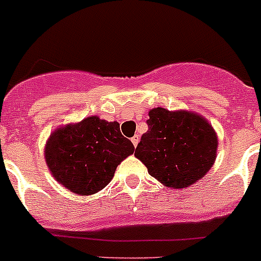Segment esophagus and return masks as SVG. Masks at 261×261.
I'll return each mask as SVG.
<instances>
[{
	"label": "esophagus",
	"instance_id": "34e87169",
	"mask_svg": "<svg viewBox=\"0 0 261 261\" xmlns=\"http://www.w3.org/2000/svg\"><path fill=\"white\" fill-rule=\"evenodd\" d=\"M130 141H132V143H133V145H135V146H137L138 141H140V137H138V136L136 135V136H133L132 138H130Z\"/></svg>",
	"mask_w": 261,
	"mask_h": 261
}]
</instances>
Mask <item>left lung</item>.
I'll return each mask as SVG.
<instances>
[{"label":"left lung","mask_w":261,"mask_h":261,"mask_svg":"<svg viewBox=\"0 0 261 261\" xmlns=\"http://www.w3.org/2000/svg\"><path fill=\"white\" fill-rule=\"evenodd\" d=\"M136 158L167 188L182 189L202 178L216 159L217 136L202 115L185 110H150Z\"/></svg>","instance_id":"obj_1"}]
</instances>
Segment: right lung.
Returning a JSON list of instances; mask_svg holds the SVG:
<instances>
[{
	"label": "right lung",
	"instance_id": "right-lung-1",
	"mask_svg": "<svg viewBox=\"0 0 261 261\" xmlns=\"http://www.w3.org/2000/svg\"><path fill=\"white\" fill-rule=\"evenodd\" d=\"M135 152L118 121L89 116L56 129L45 145L53 177L79 195H92L109 185L116 167Z\"/></svg>",
	"mask_w": 261,
	"mask_h": 261
}]
</instances>
